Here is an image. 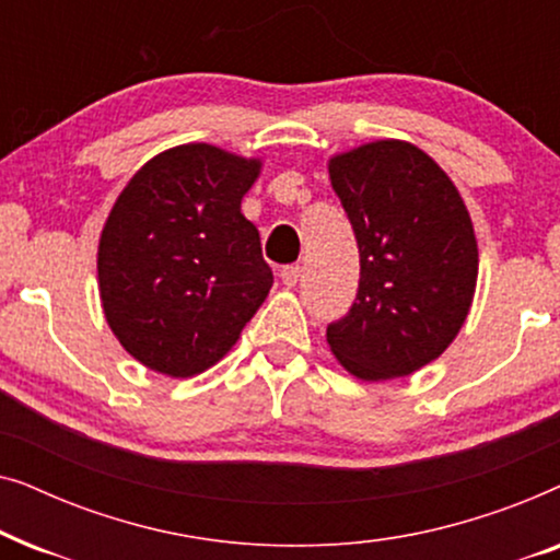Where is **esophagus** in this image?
<instances>
[{"label": "esophagus", "instance_id": "esophagus-1", "mask_svg": "<svg viewBox=\"0 0 560 560\" xmlns=\"http://www.w3.org/2000/svg\"><path fill=\"white\" fill-rule=\"evenodd\" d=\"M301 267L298 265H288V267H282L280 270V280H282V285L285 288H295L298 285V280H301Z\"/></svg>", "mask_w": 560, "mask_h": 560}]
</instances>
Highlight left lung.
<instances>
[{"label": "left lung", "mask_w": 560, "mask_h": 560, "mask_svg": "<svg viewBox=\"0 0 560 560\" xmlns=\"http://www.w3.org/2000/svg\"><path fill=\"white\" fill-rule=\"evenodd\" d=\"M354 226L359 293L326 328L343 370L364 382L408 377L439 359L469 316L477 234L454 180L405 140H374L328 160Z\"/></svg>", "instance_id": "obj_1"}]
</instances>
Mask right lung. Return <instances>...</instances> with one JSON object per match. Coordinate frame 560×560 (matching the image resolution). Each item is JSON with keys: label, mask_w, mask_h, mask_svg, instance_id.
<instances>
[{"label": "right lung", "mask_w": 560, "mask_h": 560, "mask_svg": "<svg viewBox=\"0 0 560 560\" xmlns=\"http://www.w3.org/2000/svg\"><path fill=\"white\" fill-rule=\"evenodd\" d=\"M262 160L209 142L160 152L114 201L98 236L102 308L137 362L186 380L224 359L272 288L242 198Z\"/></svg>", "instance_id": "obj_1"}]
</instances>
